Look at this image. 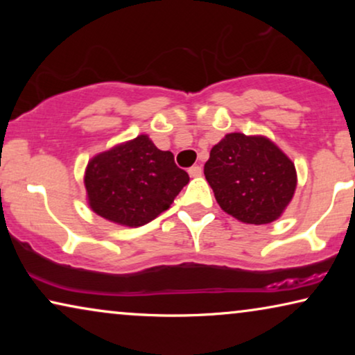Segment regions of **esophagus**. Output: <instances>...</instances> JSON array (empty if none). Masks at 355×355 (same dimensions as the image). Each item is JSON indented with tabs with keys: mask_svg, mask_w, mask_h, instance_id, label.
<instances>
[{
	"mask_svg": "<svg viewBox=\"0 0 355 355\" xmlns=\"http://www.w3.org/2000/svg\"><path fill=\"white\" fill-rule=\"evenodd\" d=\"M189 176H191V178L202 176V166H198V164H196V166L189 168Z\"/></svg>",
	"mask_w": 355,
	"mask_h": 355,
	"instance_id": "1",
	"label": "esophagus"
}]
</instances>
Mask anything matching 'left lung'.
I'll return each instance as SVG.
<instances>
[{"label":"left lung","mask_w":355,"mask_h":355,"mask_svg":"<svg viewBox=\"0 0 355 355\" xmlns=\"http://www.w3.org/2000/svg\"><path fill=\"white\" fill-rule=\"evenodd\" d=\"M203 173L218 205L249 225L278 220L297 186L294 163L261 135H225L211 148Z\"/></svg>","instance_id":"8db88e82"}]
</instances>
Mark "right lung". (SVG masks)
Instances as JSON below:
<instances>
[{"label": "right lung", "instance_id": "obj_1", "mask_svg": "<svg viewBox=\"0 0 355 355\" xmlns=\"http://www.w3.org/2000/svg\"><path fill=\"white\" fill-rule=\"evenodd\" d=\"M87 200L105 220L137 227L168 210L189 174L171 152L155 147L148 135L98 153L85 169Z\"/></svg>", "mask_w": 355, "mask_h": 355}]
</instances>
